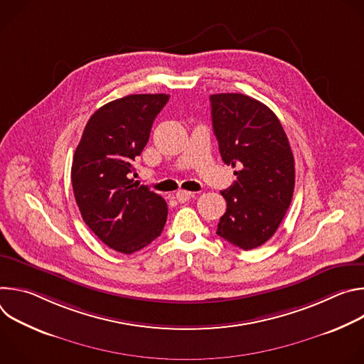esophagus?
<instances>
[{"label":"esophagus","mask_w":364,"mask_h":364,"mask_svg":"<svg viewBox=\"0 0 364 364\" xmlns=\"http://www.w3.org/2000/svg\"><path fill=\"white\" fill-rule=\"evenodd\" d=\"M191 197H193V193H191V191H187V190H178V191L176 193V198H177L180 203H186V201H188Z\"/></svg>","instance_id":"34e87169"}]
</instances>
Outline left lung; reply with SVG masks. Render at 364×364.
Returning a JSON list of instances; mask_svg holds the SVG:
<instances>
[{"label":"left lung","instance_id":"obj_1","mask_svg":"<svg viewBox=\"0 0 364 364\" xmlns=\"http://www.w3.org/2000/svg\"><path fill=\"white\" fill-rule=\"evenodd\" d=\"M213 131L222 160L237 180L220 191L228 203L218 235L250 250L279 228L292 200L294 155L277 115L262 102L242 93L210 96Z\"/></svg>","mask_w":364,"mask_h":364}]
</instances>
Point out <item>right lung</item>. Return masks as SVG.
Here are the masks:
<instances>
[{
    "mask_svg": "<svg viewBox=\"0 0 364 364\" xmlns=\"http://www.w3.org/2000/svg\"><path fill=\"white\" fill-rule=\"evenodd\" d=\"M170 95H128L100 107L73 155L72 186L83 222L107 246L134 253L157 239L167 222L166 200L131 178L152 122Z\"/></svg>",
    "mask_w": 364,
    "mask_h": 364,
    "instance_id": "obj_1",
    "label": "right lung"
}]
</instances>
